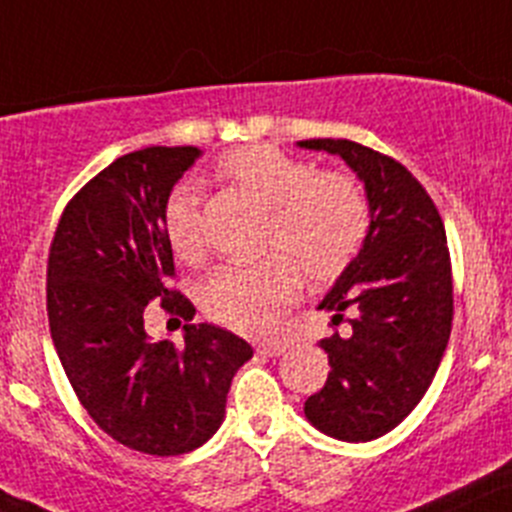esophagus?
<instances>
[{"label":"esophagus","instance_id":"1","mask_svg":"<svg viewBox=\"0 0 512 512\" xmlns=\"http://www.w3.org/2000/svg\"><path fill=\"white\" fill-rule=\"evenodd\" d=\"M259 354L264 357H279V354L286 352V344L284 342H259Z\"/></svg>","mask_w":512,"mask_h":512}]
</instances>
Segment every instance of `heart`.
Listing matches in <instances>:
<instances>
[{"instance_id":"heart-1","label":"heart","mask_w":512,"mask_h":512,"mask_svg":"<svg viewBox=\"0 0 512 512\" xmlns=\"http://www.w3.org/2000/svg\"><path fill=\"white\" fill-rule=\"evenodd\" d=\"M218 175L271 211L266 256L259 264L223 266L201 289L203 309L218 324L243 334H269L301 289V269L311 281L337 279L369 231V203L354 175L316 170L279 148L251 145L228 153ZM163 228L180 261L203 256L196 193H170Z\"/></svg>"}]
</instances>
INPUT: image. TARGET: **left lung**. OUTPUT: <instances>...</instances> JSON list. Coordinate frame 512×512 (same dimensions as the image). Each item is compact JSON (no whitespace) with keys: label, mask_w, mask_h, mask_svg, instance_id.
Returning a JSON list of instances; mask_svg holds the SVG:
<instances>
[{"label":"left lung","mask_w":512,"mask_h":512,"mask_svg":"<svg viewBox=\"0 0 512 512\" xmlns=\"http://www.w3.org/2000/svg\"><path fill=\"white\" fill-rule=\"evenodd\" d=\"M339 155L364 183L369 231L319 309L352 311L349 332L321 339L332 372L304 415L344 442L387 435L425 397L452 329V271L442 218L402 163L352 140H301Z\"/></svg>","instance_id":"1"}]
</instances>
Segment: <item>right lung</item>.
Segmentation results:
<instances>
[{"instance_id": "right-lung-1", "label": "right lung", "mask_w": 512, "mask_h": 512, "mask_svg": "<svg viewBox=\"0 0 512 512\" xmlns=\"http://www.w3.org/2000/svg\"><path fill=\"white\" fill-rule=\"evenodd\" d=\"M201 158L193 145L135 150L67 203L47 261V316L62 369L100 430L145 455L201 447L226 417L233 374L251 344L213 324H186L183 342H153L145 306L193 319L175 289L163 211Z\"/></svg>"}]
</instances>
